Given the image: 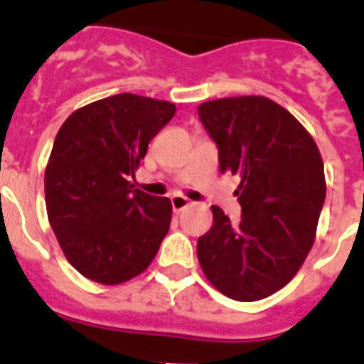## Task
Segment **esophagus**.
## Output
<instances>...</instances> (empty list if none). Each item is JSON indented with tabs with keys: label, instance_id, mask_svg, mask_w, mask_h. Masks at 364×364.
Segmentation results:
<instances>
[{
	"label": "esophagus",
	"instance_id": "1",
	"mask_svg": "<svg viewBox=\"0 0 364 364\" xmlns=\"http://www.w3.org/2000/svg\"><path fill=\"white\" fill-rule=\"evenodd\" d=\"M171 203H172V208H174V211H183L185 208L190 206V200L183 196H172Z\"/></svg>",
	"mask_w": 364,
	"mask_h": 364
}]
</instances>
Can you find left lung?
Masks as SVG:
<instances>
[{"mask_svg":"<svg viewBox=\"0 0 364 364\" xmlns=\"http://www.w3.org/2000/svg\"><path fill=\"white\" fill-rule=\"evenodd\" d=\"M197 112L220 172L242 179L240 222L211 206L213 225L197 240V257L225 297L259 301L290 283L311 249L326 200L322 156L304 126L267 97L208 101Z\"/></svg>","mask_w":364,"mask_h":364,"instance_id":"obj_1","label":"left lung"}]
</instances>
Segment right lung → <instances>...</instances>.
Masks as SVG:
<instances>
[{
	"instance_id": "right-lung-1",
	"label": "right lung",
	"mask_w": 364,
	"mask_h": 364,
	"mask_svg": "<svg viewBox=\"0 0 364 364\" xmlns=\"http://www.w3.org/2000/svg\"><path fill=\"white\" fill-rule=\"evenodd\" d=\"M174 114L167 101L117 94L80 108L60 128L46 167V208L63 254L88 279L121 284L156 256L171 200L129 179Z\"/></svg>"
}]
</instances>
